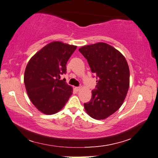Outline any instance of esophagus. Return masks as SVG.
Listing matches in <instances>:
<instances>
[{"instance_id":"34e87169","label":"esophagus","mask_w":158,"mask_h":158,"mask_svg":"<svg viewBox=\"0 0 158 158\" xmlns=\"http://www.w3.org/2000/svg\"><path fill=\"white\" fill-rule=\"evenodd\" d=\"M75 89L76 90L77 92H79L80 89H81V88H80V87H75Z\"/></svg>"}]
</instances>
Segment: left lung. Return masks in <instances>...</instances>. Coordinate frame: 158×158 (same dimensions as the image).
<instances>
[{
  "label": "left lung",
  "mask_w": 158,
  "mask_h": 158,
  "mask_svg": "<svg viewBox=\"0 0 158 158\" xmlns=\"http://www.w3.org/2000/svg\"><path fill=\"white\" fill-rule=\"evenodd\" d=\"M96 75L92 98L84 104L87 113L95 119L111 115L122 105L130 84V70L124 56L105 43L83 46L79 49Z\"/></svg>",
  "instance_id": "obj_1"
}]
</instances>
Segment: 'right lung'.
Listing matches in <instances>:
<instances>
[{"label":"right lung","instance_id":"1","mask_svg":"<svg viewBox=\"0 0 158 158\" xmlns=\"http://www.w3.org/2000/svg\"><path fill=\"white\" fill-rule=\"evenodd\" d=\"M77 47L54 41L43 48L30 60L24 84L28 97L40 111L52 115L61 110L73 94L72 87L60 80L66 63Z\"/></svg>","mask_w":158,"mask_h":158}]
</instances>
